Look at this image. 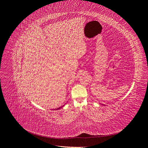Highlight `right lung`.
I'll return each instance as SVG.
<instances>
[{
  "label": "right lung",
  "instance_id": "obj_1",
  "mask_svg": "<svg viewBox=\"0 0 148 148\" xmlns=\"http://www.w3.org/2000/svg\"><path fill=\"white\" fill-rule=\"evenodd\" d=\"M64 106H64H61V107H59V108H57V109H56V110H59V109H60L61 108H62V107H63Z\"/></svg>",
  "mask_w": 148,
  "mask_h": 148
}]
</instances>
